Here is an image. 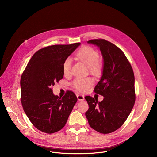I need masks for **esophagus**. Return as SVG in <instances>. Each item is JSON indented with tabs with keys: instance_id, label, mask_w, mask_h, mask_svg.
<instances>
[{
	"instance_id": "34e87169",
	"label": "esophagus",
	"mask_w": 157,
	"mask_h": 157,
	"mask_svg": "<svg viewBox=\"0 0 157 157\" xmlns=\"http://www.w3.org/2000/svg\"><path fill=\"white\" fill-rule=\"evenodd\" d=\"M77 98H78V101H84V96L80 94L77 95Z\"/></svg>"
}]
</instances>
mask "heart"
Wrapping results in <instances>:
<instances>
[{
  "mask_svg": "<svg viewBox=\"0 0 157 157\" xmlns=\"http://www.w3.org/2000/svg\"><path fill=\"white\" fill-rule=\"evenodd\" d=\"M76 57L84 63L91 71L98 73L101 71V64L98 61L99 58V53L89 47H84L81 48L76 53ZM72 66V60L70 58H66L63 64V71L65 76L70 74ZM93 83V81L91 78H77L73 82V87L78 91L81 92L86 91L88 88Z\"/></svg>",
  "mask_w": 157,
  "mask_h": 157,
  "instance_id": "heart-1",
  "label": "heart"
}]
</instances>
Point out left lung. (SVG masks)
Masks as SVG:
<instances>
[{"label": "left lung", "instance_id": "obj_1", "mask_svg": "<svg viewBox=\"0 0 157 157\" xmlns=\"http://www.w3.org/2000/svg\"><path fill=\"white\" fill-rule=\"evenodd\" d=\"M87 43L98 47L103 58L102 75L94 92L104 97L101 102L86 96L89 105L86 117L89 125L102 133H109L125 122L135 104V78L132 66L123 52L104 39Z\"/></svg>", "mask_w": 157, "mask_h": 157}]
</instances>
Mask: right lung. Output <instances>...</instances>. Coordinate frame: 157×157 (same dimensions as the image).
Listing matches in <instances>:
<instances>
[{
    "label": "right lung",
    "instance_id": "add662e5",
    "mask_svg": "<svg viewBox=\"0 0 157 157\" xmlns=\"http://www.w3.org/2000/svg\"><path fill=\"white\" fill-rule=\"evenodd\" d=\"M80 44H56L40 49L21 75L22 106L32 124L41 132L53 133L62 129L78 101L71 91L62 98L55 96L52 87L63 78V63Z\"/></svg>",
    "mask_w": 157,
    "mask_h": 157
}]
</instances>
